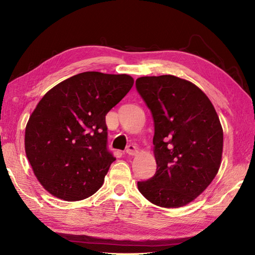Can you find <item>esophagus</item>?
Listing matches in <instances>:
<instances>
[{
    "mask_svg": "<svg viewBox=\"0 0 255 255\" xmlns=\"http://www.w3.org/2000/svg\"><path fill=\"white\" fill-rule=\"evenodd\" d=\"M126 153L129 155H135L137 153V148L136 146H134L133 144L128 145L127 149H126Z\"/></svg>",
    "mask_w": 255,
    "mask_h": 255,
    "instance_id": "esophagus-1",
    "label": "esophagus"
}]
</instances>
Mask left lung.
<instances>
[{"mask_svg":"<svg viewBox=\"0 0 255 255\" xmlns=\"http://www.w3.org/2000/svg\"><path fill=\"white\" fill-rule=\"evenodd\" d=\"M136 90L154 122L156 172L137 182L146 199L164 208H178L196 199L218 173L223 128L208 97L174 75L142 77Z\"/></svg>","mask_w":255,"mask_h":255,"instance_id":"obj_1","label":"left lung"}]
</instances>
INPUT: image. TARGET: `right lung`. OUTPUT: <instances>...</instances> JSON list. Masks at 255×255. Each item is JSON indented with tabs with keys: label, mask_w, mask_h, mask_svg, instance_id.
Segmentation results:
<instances>
[{
	"label": "right lung",
	"mask_w": 255,
	"mask_h": 255,
	"mask_svg": "<svg viewBox=\"0 0 255 255\" xmlns=\"http://www.w3.org/2000/svg\"><path fill=\"white\" fill-rule=\"evenodd\" d=\"M133 83L128 74L87 71L42 98L27 123L25 151L49 193L74 202L100 189L116 161L107 147L106 115Z\"/></svg>",
	"instance_id": "add662e5"
}]
</instances>
